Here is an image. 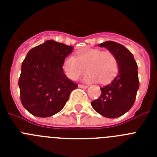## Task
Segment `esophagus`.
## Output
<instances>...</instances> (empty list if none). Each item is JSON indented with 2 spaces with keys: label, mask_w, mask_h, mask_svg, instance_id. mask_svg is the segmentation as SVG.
Here are the masks:
<instances>
[{
  "label": "esophagus",
  "mask_w": 157,
  "mask_h": 157,
  "mask_svg": "<svg viewBox=\"0 0 157 157\" xmlns=\"http://www.w3.org/2000/svg\"><path fill=\"white\" fill-rule=\"evenodd\" d=\"M78 87H79V88H82V89H86L88 86L86 85H81V84H79V85H78Z\"/></svg>",
  "instance_id": "obj_1"
}]
</instances>
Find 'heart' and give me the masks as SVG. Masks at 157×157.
Listing matches in <instances>:
<instances>
[{"label":"heart","mask_w":157,"mask_h":157,"mask_svg":"<svg viewBox=\"0 0 157 157\" xmlns=\"http://www.w3.org/2000/svg\"><path fill=\"white\" fill-rule=\"evenodd\" d=\"M65 74L71 80L89 73L86 80L105 84L114 78L119 69L116 56L111 51L86 48L79 51L77 56H67L63 62Z\"/></svg>","instance_id":"obj_1"}]
</instances>
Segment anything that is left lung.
Masks as SVG:
<instances>
[{
    "label": "left lung",
    "mask_w": 157,
    "mask_h": 157,
    "mask_svg": "<svg viewBox=\"0 0 157 157\" xmlns=\"http://www.w3.org/2000/svg\"><path fill=\"white\" fill-rule=\"evenodd\" d=\"M116 56L119 72L109 85L101 87L98 99L91 102L94 110L107 118H117L125 114L134 105L139 88L138 65L133 54L126 47L112 41L100 44Z\"/></svg>",
    "instance_id": "left-lung-1"
}]
</instances>
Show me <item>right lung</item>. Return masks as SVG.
I'll list each match as a JSON object with an SVG mask.
<instances>
[{"mask_svg": "<svg viewBox=\"0 0 157 157\" xmlns=\"http://www.w3.org/2000/svg\"><path fill=\"white\" fill-rule=\"evenodd\" d=\"M73 47L48 40L31 48L19 78L22 105L30 114L49 117L64 107L78 85L63 73V62Z\"/></svg>", "mask_w": 157, "mask_h": 157, "instance_id": "1", "label": "right lung"}]
</instances>
